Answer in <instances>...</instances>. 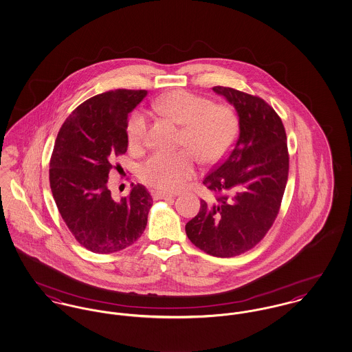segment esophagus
I'll list each match as a JSON object with an SVG mask.
<instances>
[{"mask_svg": "<svg viewBox=\"0 0 352 352\" xmlns=\"http://www.w3.org/2000/svg\"><path fill=\"white\" fill-rule=\"evenodd\" d=\"M153 196L156 199H164V200H170V199H175V195L172 193H166V192H155Z\"/></svg>", "mask_w": 352, "mask_h": 352, "instance_id": "obj_1", "label": "esophagus"}]
</instances>
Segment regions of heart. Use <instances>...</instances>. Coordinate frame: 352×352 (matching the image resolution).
Wrapping results in <instances>:
<instances>
[{
  "label": "heart",
  "instance_id": "heart-1",
  "mask_svg": "<svg viewBox=\"0 0 352 352\" xmlns=\"http://www.w3.org/2000/svg\"><path fill=\"white\" fill-rule=\"evenodd\" d=\"M156 107L173 122L183 126L177 153L157 152L139 167L144 184L163 192H177L195 177L197 157L203 163H217L226 156L239 135V118L226 104H214L210 99L177 90L162 96ZM127 139L132 148H142L147 142L148 118L144 111L132 112L127 126Z\"/></svg>",
  "mask_w": 352,
  "mask_h": 352
}]
</instances>
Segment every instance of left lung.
I'll use <instances>...</instances> for the list:
<instances>
[{
    "instance_id": "obj_1",
    "label": "left lung",
    "mask_w": 352,
    "mask_h": 352,
    "mask_svg": "<svg viewBox=\"0 0 352 352\" xmlns=\"http://www.w3.org/2000/svg\"><path fill=\"white\" fill-rule=\"evenodd\" d=\"M213 91L234 106L240 135L204 179L213 197L201 200L185 232L205 253L229 258L254 248L272 228L287 183L289 152L282 120L263 99L222 86Z\"/></svg>"
}]
</instances>
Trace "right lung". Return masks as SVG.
I'll list each match as a JSON object with an SVG mask.
<instances>
[{
  "label": "right lung",
  "mask_w": 352,
  "mask_h": 352,
  "mask_svg": "<svg viewBox=\"0 0 352 352\" xmlns=\"http://www.w3.org/2000/svg\"><path fill=\"white\" fill-rule=\"evenodd\" d=\"M146 95L124 89L95 95L58 132L49 170L53 197L75 240L93 253L123 250L147 226L152 197L146 186L133 185L115 201L107 185L115 157L127 152L129 113Z\"/></svg>",
  "instance_id": "1"
}]
</instances>
